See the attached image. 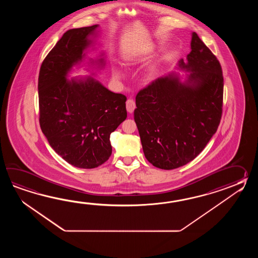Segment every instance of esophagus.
Here are the masks:
<instances>
[{
    "label": "esophagus",
    "instance_id": "34e87169",
    "mask_svg": "<svg viewBox=\"0 0 258 258\" xmlns=\"http://www.w3.org/2000/svg\"><path fill=\"white\" fill-rule=\"evenodd\" d=\"M136 109V102L134 101V99H127L126 101V110L129 113L134 112V110Z\"/></svg>",
    "mask_w": 258,
    "mask_h": 258
}]
</instances>
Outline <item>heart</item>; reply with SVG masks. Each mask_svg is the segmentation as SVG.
I'll use <instances>...</instances> for the list:
<instances>
[{"label": "heart", "instance_id": "obj_1", "mask_svg": "<svg viewBox=\"0 0 258 258\" xmlns=\"http://www.w3.org/2000/svg\"><path fill=\"white\" fill-rule=\"evenodd\" d=\"M140 60H141V56L140 55H133L128 59V64L129 66H135V64L138 63ZM113 75L117 78H121V77H123V73L121 72V69H119L117 67L113 68ZM156 77H157V69L156 68H151V69H149V70L145 73L144 79L146 81L149 82V81L154 80Z\"/></svg>", "mask_w": 258, "mask_h": 258}]
</instances>
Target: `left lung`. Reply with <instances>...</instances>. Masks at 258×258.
<instances>
[{
  "instance_id": "left-lung-1",
  "label": "left lung",
  "mask_w": 258,
  "mask_h": 258,
  "mask_svg": "<svg viewBox=\"0 0 258 258\" xmlns=\"http://www.w3.org/2000/svg\"><path fill=\"white\" fill-rule=\"evenodd\" d=\"M181 82L175 72L159 77L137 95L135 121L146 159L173 170L198 157L213 137L222 114L223 76L217 57L196 32Z\"/></svg>"
}]
</instances>
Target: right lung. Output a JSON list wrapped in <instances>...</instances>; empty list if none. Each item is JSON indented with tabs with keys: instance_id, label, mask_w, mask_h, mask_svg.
Masks as SVG:
<instances>
[{
	"instance_id": "obj_1",
	"label": "right lung",
	"mask_w": 258,
	"mask_h": 258,
	"mask_svg": "<svg viewBox=\"0 0 258 258\" xmlns=\"http://www.w3.org/2000/svg\"><path fill=\"white\" fill-rule=\"evenodd\" d=\"M99 25L66 31L46 56L39 76V124L49 146L77 168L93 169L111 155L110 134L126 119V97L91 76L67 79L81 66ZM99 69L104 58L89 59Z\"/></svg>"
}]
</instances>
